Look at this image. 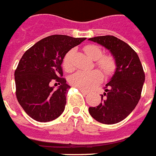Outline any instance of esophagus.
<instances>
[{
  "label": "esophagus",
  "instance_id": "34e87169",
  "mask_svg": "<svg viewBox=\"0 0 156 156\" xmlns=\"http://www.w3.org/2000/svg\"><path fill=\"white\" fill-rule=\"evenodd\" d=\"M79 90L80 91V93H82L83 94H84V95H87L88 93V91H86V90H84V89H81V88H79Z\"/></svg>",
  "mask_w": 156,
  "mask_h": 156
}]
</instances>
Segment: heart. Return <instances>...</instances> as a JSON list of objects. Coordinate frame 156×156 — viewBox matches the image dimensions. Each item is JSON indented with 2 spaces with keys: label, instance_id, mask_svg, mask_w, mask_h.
<instances>
[{
  "label": "heart",
  "instance_id": "b5f03b06",
  "mask_svg": "<svg viewBox=\"0 0 156 156\" xmlns=\"http://www.w3.org/2000/svg\"><path fill=\"white\" fill-rule=\"evenodd\" d=\"M84 51L88 57L96 60V65L103 72L105 76H110L117 68V62L113 55H102L101 47L96 44L86 45ZM72 51L66 53L63 59V68L66 72L73 70L74 65L72 63ZM102 80L101 72L98 70L83 71L79 70L72 75L69 78L70 84L76 88L88 90L96 84H99Z\"/></svg>",
  "mask_w": 156,
  "mask_h": 156
}]
</instances>
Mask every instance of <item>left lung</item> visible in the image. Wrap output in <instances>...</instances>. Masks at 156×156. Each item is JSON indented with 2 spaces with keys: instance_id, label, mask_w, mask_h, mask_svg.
<instances>
[{
  "instance_id": "8db88e82",
  "label": "left lung",
  "mask_w": 156,
  "mask_h": 156,
  "mask_svg": "<svg viewBox=\"0 0 156 156\" xmlns=\"http://www.w3.org/2000/svg\"><path fill=\"white\" fill-rule=\"evenodd\" d=\"M89 40L110 51L117 62V68L105 87L101 103L89 107L88 111L99 122L115 124L125 119L139 103L145 73L139 55L122 40L112 35L98 36Z\"/></svg>"
}]
</instances>
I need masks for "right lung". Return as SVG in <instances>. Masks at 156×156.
I'll use <instances>...</instances> for the list:
<instances>
[{"label": "right lung", "mask_w": 156, "mask_h": 156, "mask_svg": "<svg viewBox=\"0 0 156 156\" xmlns=\"http://www.w3.org/2000/svg\"><path fill=\"white\" fill-rule=\"evenodd\" d=\"M86 38L55 34L38 41L20 59L14 72L16 97L30 118L40 122L62 114L71 88L63 76L61 64L67 52ZM58 84L55 90L52 84Z\"/></svg>", "instance_id": "add662e5"}]
</instances>
